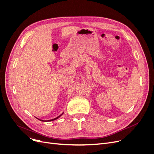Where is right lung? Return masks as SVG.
Masks as SVG:
<instances>
[{"instance_id":"obj_1","label":"right lung","mask_w":154,"mask_h":154,"mask_svg":"<svg viewBox=\"0 0 154 154\" xmlns=\"http://www.w3.org/2000/svg\"><path fill=\"white\" fill-rule=\"evenodd\" d=\"M63 113H62L61 115H60L59 116H58V117L57 118H54V119H50V120H48V121H44V120H41V119H38V118H37V119H39L40 121H41V122H51V121H54V120H55V119H57L58 118H59L60 117V116H61L62 114H63Z\"/></svg>"}]
</instances>
